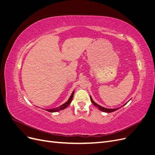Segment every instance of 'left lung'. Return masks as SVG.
<instances>
[{"label": "left lung", "mask_w": 155, "mask_h": 155, "mask_svg": "<svg viewBox=\"0 0 155 155\" xmlns=\"http://www.w3.org/2000/svg\"><path fill=\"white\" fill-rule=\"evenodd\" d=\"M91 102L94 105V106L96 107H97L98 109H99L100 110H101V111H103V112H112L116 111V110H117L118 109H119V108H117V109H107V108L101 107L100 105H97V104H96V103L92 100L91 97ZM126 104H127V103H126Z\"/></svg>", "instance_id": "8db88e82"}]
</instances>
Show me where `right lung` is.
Masks as SVG:
<instances>
[{
    "instance_id": "add662e5",
    "label": "right lung",
    "mask_w": 155,
    "mask_h": 155,
    "mask_svg": "<svg viewBox=\"0 0 155 155\" xmlns=\"http://www.w3.org/2000/svg\"><path fill=\"white\" fill-rule=\"evenodd\" d=\"M74 91L72 93V95L70 96L69 100L66 102L64 103V104H63L62 105H61L58 107H56V108H54V109H48L47 111L48 112H58V111H59V110H63L64 109H65V108H67L70 104V103H71L72 100V98H73V96H74Z\"/></svg>"
}]
</instances>
